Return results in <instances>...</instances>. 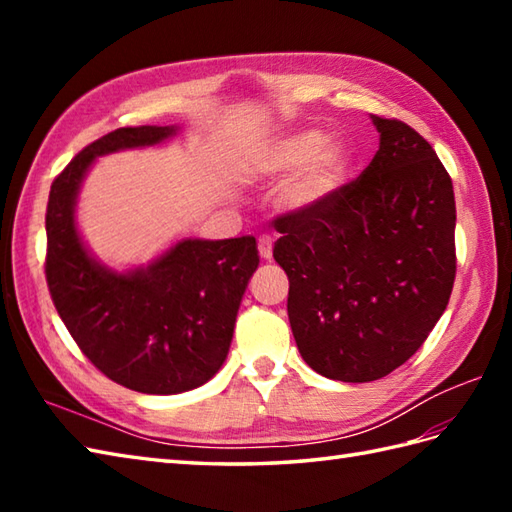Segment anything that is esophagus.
Here are the masks:
<instances>
[{
	"label": "esophagus",
	"mask_w": 512,
	"mask_h": 512,
	"mask_svg": "<svg viewBox=\"0 0 512 512\" xmlns=\"http://www.w3.org/2000/svg\"><path fill=\"white\" fill-rule=\"evenodd\" d=\"M259 255L264 259H273V239H270V235L259 237Z\"/></svg>",
	"instance_id": "esophagus-1"
}]
</instances>
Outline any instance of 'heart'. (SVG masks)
Wrapping results in <instances>:
<instances>
[{"mask_svg": "<svg viewBox=\"0 0 512 512\" xmlns=\"http://www.w3.org/2000/svg\"><path fill=\"white\" fill-rule=\"evenodd\" d=\"M266 178L292 176L284 187L288 209L308 213L328 204L352 171V149L321 129H299L268 143L257 158Z\"/></svg>", "mask_w": 512, "mask_h": 512, "instance_id": "heart-1", "label": "heart"}]
</instances>
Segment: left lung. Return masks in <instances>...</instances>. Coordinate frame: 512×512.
<instances>
[{
    "label": "left lung",
    "mask_w": 512,
    "mask_h": 512,
    "mask_svg": "<svg viewBox=\"0 0 512 512\" xmlns=\"http://www.w3.org/2000/svg\"><path fill=\"white\" fill-rule=\"evenodd\" d=\"M374 160L317 211L277 217L288 319L314 372L369 383L394 372L436 328L455 279V198L416 129L372 116Z\"/></svg>",
    "instance_id": "obj_1"
}]
</instances>
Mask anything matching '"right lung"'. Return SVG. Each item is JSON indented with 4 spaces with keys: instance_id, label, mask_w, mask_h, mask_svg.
I'll use <instances>...</instances> for the list:
<instances>
[{
    "instance_id": "obj_1",
    "label": "right lung",
    "mask_w": 512,
    "mask_h": 512,
    "mask_svg": "<svg viewBox=\"0 0 512 512\" xmlns=\"http://www.w3.org/2000/svg\"><path fill=\"white\" fill-rule=\"evenodd\" d=\"M176 134V125H143L94 140L52 182L46 213V279L65 328L107 378L156 396L182 394L220 372L259 266L255 237H187L147 266L114 270L83 244L76 200L96 158Z\"/></svg>"
}]
</instances>
